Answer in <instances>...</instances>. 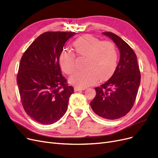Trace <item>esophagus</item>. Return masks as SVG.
Here are the masks:
<instances>
[{"mask_svg": "<svg viewBox=\"0 0 158 158\" xmlns=\"http://www.w3.org/2000/svg\"><path fill=\"white\" fill-rule=\"evenodd\" d=\"M86 88H82V87H79V86H75L74 90L75 91H81V90H84Z\"/></svg>", "mask_w": 158, "mask_h": 158, "instance_id": "esophagus-1", "label": "esophagus"}]
</instances>
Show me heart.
<instances>
[{
  "instance_id": "b5f03b06",
  "label": "heart",
  "mask_w": 158,
  "mask_h": 158,
  "mask_svg": "<svg viewBox=\"0 0 158 158\" xmlns=\"http://www.w3.org/2000/svg\"><path fill=\"white\" fill-rule=\"evenodd\" d=\"M75 52L80 56H86L85 69L75 72L71 76L69 83L86 87L101 80L110 78L115 72L117 55L115 45L110 41H100L90 35H85L73 43ZM59 64L64 72L71 74L76 68L75 54L70 50H65L60 55Z\"/></svg>"
}]
</instances>
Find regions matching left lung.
<instances>
[{"label": "left lung", "instance_id": "left-lung-1", "mask_svg": "<svg viewBox=\"0 0 158 158\" xmlns=\"http://www.w3.org/2000/svg\"><path fill=\"white\" fill-rule=\"evenodd\" d=\"M120 52L118 66L111 78L98 87L90 102L94 112L107 119L125 116L133 108L140 83V72L136 55L130 46L118 35L104 32Z\"/></svg>", "mask_w": 158, "mask_h": 158}]
</instances>
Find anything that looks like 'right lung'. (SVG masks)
<instances>
[{"label": "right lung", "mask_w": 158, "mask_h": 158, "mask_svg": "<svg viewBox=\"0 0 158 158\" xmlns=\"http://www.w3.org/2000/svg\"><path fill=\"white\" fill-rule=\"evenodd\" d=\"M75 32L48 31L35 39L20 60L17 83L26 114L39 123L50 125L68 109L73 87L62 75L60 55Z\"/></svg>", "instance_id": "1"}]
</instances>
